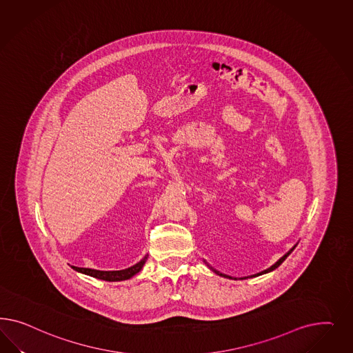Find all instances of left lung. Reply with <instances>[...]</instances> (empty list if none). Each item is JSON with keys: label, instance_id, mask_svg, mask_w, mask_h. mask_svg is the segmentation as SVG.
<instances>
[{"label": "left lung", "instance_id": "8db88e82", "mask_svg": "<svg viewBox=\"0 0 353 353\" xmlns=\"http://www.w3.org/2000/svg\"><path fill=\"white\" fill-rule=\"evenodd\" d=\"M295 247H296V245L292 247V248H291L290 251H288V252H286V254H285L283 256L281 257V259H279L278 261H276V263H274V264H273L272 267L268 268V269H265V270H263V272H259V273H256V274H252V276H248V277L239 278V279H247V278L259 277V276H261V274H267V273H269V272H272V270L277 269V268L279 267V265H281V264H282V263H283L285 260H286V257L289 256L290 254H291V252L294 251V248H295ZM204 263H205V264H207V267L210 268V269H211V270H212L214 273H216L217 276H220V277L229 278V279H236V278L230 277V276H228V274H224V273H220L219 270H216V269H214V268L211 267V265H208V263H207V261H204Z\"/></svg>", "mask_w": 353, "mask_h": 353}]
</instances>
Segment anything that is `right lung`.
<instances>
[{
	"label": "right lung",
	"instance_id": "1",
	"mask_svg": "<svg viewBox=\"0 0 353 353\" xmlns=\"http://www.w3.org/2000/svg\"><path fill=\"white\" fill-rule=\"evenodd\" d=\"M148 257H149V255H145V256L139 260L137 264H134L132 267L125 268V269H121V270H97V269H89V268L77 267H74V269H75L76 272H80L83 274L97 278V279L108 281V282H119V281H125V279H129V278L134 277L145 265Z\"/></svg>",
	"mask_w": 353,
	"mask_h": 353
}]
</instances>
